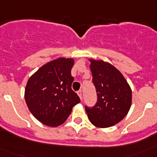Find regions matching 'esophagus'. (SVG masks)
Segmentation results:
<instances>
[{"mask_svg":"<svg viewBox=\"0 0 157 157\" xmlns=\"http://www.w3.org/2000/svg\"><path fill=\"white\" fill-rule=\"evenodd\" d=\"M77 94H78V97H79V98H80V99L82 100V92L81 90L78 91Z\"/></svg>","mask_w":157,"mask_h":157,"instance_id":"obj_1","label":"esophagus"}]
</instances>
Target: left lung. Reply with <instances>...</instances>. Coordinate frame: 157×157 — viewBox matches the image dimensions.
Listing matches in <instances>:
<instances>
[{
	"mask_svg": "<svg viewBox=\"0 0 157 157\" xmlns=\"http://www.w3.org/2000/svg\"><path fill=\"white\" fill-rule=\"evenodd\" d=\"M90 61L98 101L94 107L86 106V112L95 127H112L128 113L132 101L131 89L121 72L113 65L103 60Z\"/></svg>",
	"mask_w": 157,
	"mask_h": 157,
	"instance_id": "1",
	"label": "left lung"
}]
</instances>
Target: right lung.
<instances>
[{
	"instance_id": "obj_1",
	"label": "right lung",
	"mask_w": 157,
	"mask_h": 157,
	"mask_svg": "<svg viewBox=\"0 0 157 157\" xmlns=\"http://www.w3.org/2000/svg\"><path fill=\"white\" fill-rule=\"evenodd\" d=\"M74 59L58 58L41 67L29 78L25 101L38 121L48 127H58L66 121L80 98L72 90Z\"/></svg>"
}]
</instances>
